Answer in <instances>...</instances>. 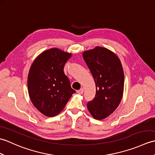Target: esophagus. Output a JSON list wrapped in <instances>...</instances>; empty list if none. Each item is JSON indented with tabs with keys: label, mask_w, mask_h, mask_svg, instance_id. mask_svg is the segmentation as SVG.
<instances>
[{
	"label": "esophagus",
	"mask_w": 155,
	"mask_h": 155,
	"mask_svg": "<svg viewBox=\"0 0 155 155\" xmlns=\"http://www.w3.org/2000/svg\"><path fill=\"white\" fill-rule=\"evenodd\" d=\"M77 92V93H78V94H83V92H84V88H81V89L78 90Z\"/></svg>",
	"instance_id": "1"
}]
</instances>
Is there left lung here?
<instances>
[{"mask_svg":"<svg viewBox=\"0 0 155 155\" xmlns=\"http://www.w3.org/2000/svg\"><path fill=\"white\" fill-rule=\"evenodd\" d=\"M83 57L95 81L96 94L87 108L95 119L113 113L122 99L124 72L119 58L107 48L97 47L83 52Z\"/></svg>","mask_w":155,"mask_h":155,"instance_id":"8db88e82","label":"left lung"}]
</instances>
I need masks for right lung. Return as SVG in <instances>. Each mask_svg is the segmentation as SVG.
Listing matches in <instances>:
<instances>
[{"mask_svg":"<svg viewBox=\"0 0 155 155\" xmlns=\"http://www.w3.org/2000/svg\"><path fill=\"white\" fill-rule=\"evenodd\" d=\"M71 54L58 48L44 51L35 59L28 76V94L34 106L47 117H54L75 91L64 74V66Z\"/></svg>","mask_w":155,"mask_h":155,"instance_id":"right-lung-1","label":"right lung"}]
</instances>
